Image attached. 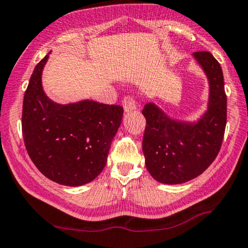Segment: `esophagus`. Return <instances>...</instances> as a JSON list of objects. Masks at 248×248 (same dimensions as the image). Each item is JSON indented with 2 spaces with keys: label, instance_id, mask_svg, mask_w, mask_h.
Wrapping results in <instances>:
<instances>
[{
  "label": "esophagus",
  "instance_id": "esophagus-1",
  "mask_svg": "<svg viewBox=\"0 0 248 248\" xmlns=\"http://www.w3.org/2000/svg\"><path fill=\"white\" fill-rule=\"evenodd\" d=\"M123 108L125 110V112L131 111V110H135L137 108L136 101L132 96H124L123 98Z\"/></svg>",
  "mask_w": 248,
  "mask_h": 248
}]
</instances>
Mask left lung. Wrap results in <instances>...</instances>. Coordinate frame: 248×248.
Listing matches in <instances>:
<instances>
[{"label":"left lung","mask_w":248,"mask_h":248,"mask_svg":"<svg viewBox=\"0 0 248 248\" xmlns=\"http://www.w3.org/2000/svg\"><path fill=\"white\" fill-rule=\"evenodd\" d=\"M195 59L210 83L208 111L197 123L173 121L155 104L142 109L146 118L142 151L153 179L179 185L201 175L216 159L226 126V94L223 71L210 52L199 51Z\"/></svg>","instance_id":"obj_1"}]
</instances>
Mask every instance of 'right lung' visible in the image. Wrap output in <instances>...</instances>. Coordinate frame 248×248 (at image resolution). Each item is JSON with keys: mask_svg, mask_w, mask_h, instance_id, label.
I'll return each mask as SVG.
<instances>
[{"mask_svg": "<svg viewBox=\"0 0 248 248\" xmlns=\"http://www.w3.org/2000/svg\"><path fill=\"white\" fill-rule=\"evenodd\" d=\"M48 54L37 63L23 100L22 132L32 162L47 179L63 186L86 185L107 164L121 125L123 107L95 101L54 103L44 93L42 72Z\"/></svg>", "mask_w": 248, "mask_h": 248, "instance_id": "obj_1", "label": "right lung"}]
</instances>
